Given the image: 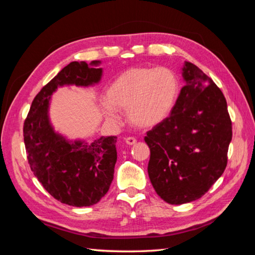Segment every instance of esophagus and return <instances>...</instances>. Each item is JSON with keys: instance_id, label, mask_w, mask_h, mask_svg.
Masks as SVG:
<instances>
[{"instance_id": "34e87169", "label": "esophagus", "mask_w": 255, "mask_h": 255, "mask_svg": "<svg viewBox=\"0 0 255 255\" xmlns=\"http://www.w3.org/2000/svg\"><path fill=\"white\" fill-rule=\"evenodd\" d=\"M126 143L127 145H135V143L137 142V140H136V138H133V137H127L126 139Z\"/></svg>"}]
</instances>
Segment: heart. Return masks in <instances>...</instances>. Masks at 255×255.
Instances as JSON below:
<instances>
[{
	"label": "heart",
	"mask_w": 255,
	"mask_h": 255,
	"mask_svg": "<svg viewBox=\"0 0 255 255\" xmlns=\"http://www.w3.org/2000/svg\"><path fill=\"white\" fill-rule=\"evenodd\" d=\"M178 91V77L168 68H130L108 87L103 112L116 122L115 110H123L136 127L152 128L172 113Z\"/></svg>",
	"instance_id": "1"
}]
</instances>
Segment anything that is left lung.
I'll use <instances>...</instances> for the list:
<instances>
[{
    "mask_svg": "<svg viewBox=\"0 0 255 255\" xmlns=\"http://www.w3.org/2000/svg\"><path fill=\"white\" fill-rule=\"evenodd\" d=\"M182 70L185 86L170 116L145 137L152 187L175 205L201 198L221 177L232 140L223 92L195 64L185 62Z\"/></svg>",
    "mask_w": 255,
    "mask_h": 255,
    "instance_id": "left-lung-1",
    "label": "left lung"
}]
</instances>
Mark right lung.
<instances>
[{
    "label": "right lung",
    "instance_id": "1",
    "mask_svg": "<svg viewBox=\"0 0 255 255\" xmlns=\"http://www.w3.org/2000/svg\"><path fill=\"white\" fill-rule=\"evenodd\" d=\"M100 61H73L40 90L32 101L23 126L31 170L45 191L63 204L76 207L97 204L110 187L117 161V137H100L92 142L68 140L55 132L49 119L51 95L58 87L98 83Z\"/></svg>",
    "mask_w": 255,
    "mask_h": 255
}]
</instances>
